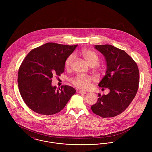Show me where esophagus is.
Segmentation results:
<instances>
[{"mask_svg":"<svg viewBox=\"0 0 152 152\" xmlns=\"http://www.w3.org/2000/svg\"><path fill=\"white\" fill-rule=\"evenodd\" d=\"M79 93H80V94H83V95H84V94H86V92H85V91H81V90L79 91Z\"/></svg>","mask_w":152,"mask_h":152,"instance_id":"34e87169","label":"esophagus"}]
</instances>
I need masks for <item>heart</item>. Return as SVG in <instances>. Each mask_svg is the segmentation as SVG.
<instances>
[{"mask_svg":"<svg viewBox=\"0 0 152 152\" xmlns=\"http://www.w3.org/2000/svg\"><path fill=\"white\" fill-rule=\"evenodd\" d=\"M81 54L88 63V64L91 66H95L97 65L99 61V57L98 54L94 51L91 50L84 49L81 52ZM74 55L71 54L67 57L65 62V66L66 68H69L73 61L74 60ZM94 81V79L89 77L86 75H77L75 77L71 80V83L75 87L78 88V89L82 90L88 89L91 86V83Z\"/></svg>","mask_w":152,"mask_h":152,"instance_id":"obj_1","label":"heart"}]
</instances>
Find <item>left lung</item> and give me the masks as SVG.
Segmentation results:
<instances>
[{"label": "left lung", "mask_w": 152, "mask_h": 152, "mask_svg": "<svg viewBox=\"0 0 152 152\" xmlns=\"http://www.w3.org/2000/svg\"><path fill=\"white\" fill-rule=\"evenodd\" d=\"M95 48L105 57L106 74L98 84L110 90L107 95L98 94L92 112L102 118H111L122 113L136 95L139 84L138 66L124 50L109 44L96 45Z\"/></svg>", "instance_id": "8db88e82"}]
</instances>
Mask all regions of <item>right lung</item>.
I'll list each match as a JSON object with an SVG mask.
<instances>
[{
	"instance_id": "right-lung-1",
	"label": "right lung",
	"mask_w": 152,
	"mask_h": 152,
	"mask_svg": "<svg viewBox=\"0 0 152 152\" xmlns=\"http://www.w3.org/2000/svg\"><path fill=\"white\" fill-rule=\"evenodd\" d=\"M78 45L47 43L33 49L19 67L18 77L20 95L34 112L50 115L60 112L76 92L73 87L51 86L54 75L64 71L66 59Z\"/></svg>"
}]
</instances>
